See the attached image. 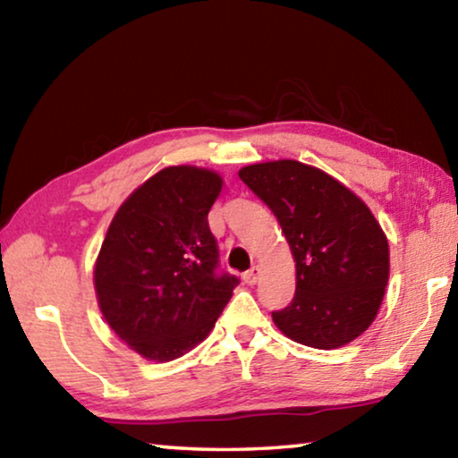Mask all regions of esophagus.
Here are the masks:
<instances>
[{"mask_svg":"<svg viewBox=\"0 0 458 458\" xmlns=\"http://www.w3.org/2000/svg\"><path fill=\"white\" fill-rule=\"evenodd\" d=\"M260 275H262L260 267H252L250 270H248V273H244V275H242V281H244L246 284H257V283H259V278H260Z\"/></svg>","mask_w":458,"mask_h":458,"instance_id":"34e87169","label":"esophagus"}]
</instances>
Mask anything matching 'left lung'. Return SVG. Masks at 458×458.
Instances as JSON below:
<instances>
[{"label": "left lung", "instance_id": "1", "mask_svg": "<svg viewBox=\"0 0 458 458\" xmlns=\"http://www.w3.org/2000/svg\"><path fill=\"white\" fill-rule=\"evenodd\" d=\"M273 210L294 259L293 303L273 313L283 335L315 350L352 344L374 323L390 278V246L360 196L294 159L238 172Z\"/></svg>", "mask_w": 458, "mask_h": 458}]
</instances>
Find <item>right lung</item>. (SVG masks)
<instances>
[{
    "instance_id": "1",
    "label": "right lung",
    "mask_w": 458,
    "mask_h": 458,
    "mask_svg": "<svg viewBox=\"0 0 458 458\" xmlns=\"http://www.w3.org/2000/svg\"><path fill=\"white\" fill-rule=\"evenodd\" d=\"M224 180L196 165H169L119 206L92 270L97 303L121 341L149 361L199 345L238 278L216 276L218 246L208 212Z\"/></svg>"
}]
</instances>
